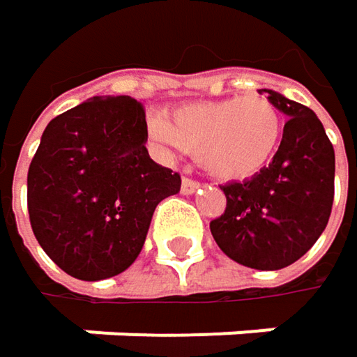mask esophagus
Masks as SVG:
<instances>
[{"mask_svg":"<svg viewBox=\"0 0 357 357\" xmlns=\"http://www.w3.org/2000/svg\"><path fill=\"white\" fill-rule=\"evenodd\" d=\"M199 187H201V185H199L197 181H192V178H183V183H181V191H183V195H192Z\"/></svg>","mask_w":357,"mask_h":357,"instance_id":"1","label":"esophagus"}]
</instances>
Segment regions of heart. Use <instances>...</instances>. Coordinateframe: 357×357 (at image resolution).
Masks as SVG:
<instances>
[{"label":"heart","instance_id":"1","mask_svg":"<svg viewBox=\"0 0 357 357\" xmlns=\"http://www.w3.org/2000/svg\"><path fill=\"white\" fill-rule=\"evenodd\" d=\"M152 138L168 154L189 152L221 181H245L262 172L284 134L278 107L264 95L195 101L154 115Z\"/></svg>","mask_w":357,"mask_h":357}]
</instances>
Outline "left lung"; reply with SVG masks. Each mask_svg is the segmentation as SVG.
I'll use <instances>...</instances> for the list:
<instances>
[{"mask_svg":"<svg viewBox=\"0 0 357 357\" xmlns=\"http://www.w3.org/2000/svg\"><path fill=\"white\" fill-rule=\"evenodd\" d=\"M260 93L289 117L282 142L262 172L221 185L227 205L209 227L238 264L280 270L305 256L329 221L335 152L313 109L272 89Z\"/></svg>","mask_w":357,"mask_h":357,"instance_id":"left-lung-1","label":"left lung"}]
</instances>
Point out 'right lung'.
<instances>
[{
    "label": "right lung",
    "instance_id": "obj_1",
    "mask_svg": "<svg viewBox=\"0 0 357 357\" xmlns=\"http://www.w3.org/2000/svg\"><path fill=\"white\" fill-rule=\"evenodd\" d=\"M142 103L91 97L56 115L28 168V213L50 260L79 280L134 264L156 205L181 191V174L148 150Z\"/></svg>",
    "mask_w": 357,
    "mask_h": 357
}]
</instances>
